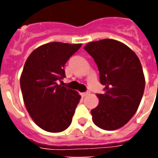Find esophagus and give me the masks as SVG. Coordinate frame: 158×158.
I'll use <instances>...</instances> for the list:
<instances>
[{"label":"esophagus","instance_id":"obj_1","mask_svg":"<svg viewBox=\"0 0 158 158\" xmlns=\"http://www.w3.org/2000/svg\"><path fill=\"white\" fill-rule=\"evenodd\" d=\"M89 93H90V92H89V91H86V92H85V93H82L81 95H82L83 96H88Z\"/></svg>","mask_w":158,"mask_h":158}]
</instances>
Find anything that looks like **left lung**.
<instances>
[{"label":"left lung","mask_w":158,"mask_h":158,"mask_svg":"<svg viewBox=\"0 0 158 158\" xmlns=\"http://www.w3.org/2000/svg\"><path fill=\"white\" fill-rule=\"evenodd\" d=\"M85 50L94 58L105 85V92L97 94L98 106L90 111L93 122L105 130L119 129L135 115L142 99V66L131 49L115 40L89 42Z\"/></svg>","instance_id":"1"}]
</instances>
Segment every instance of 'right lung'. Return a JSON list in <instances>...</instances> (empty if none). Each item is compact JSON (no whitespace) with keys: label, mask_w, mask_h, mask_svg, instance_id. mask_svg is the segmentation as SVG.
Instances as JSON below:
<instances>
[{"label":"right lung","mask_w":158,"mask_h":158,"mask_svg":"<svg viewBox=\"0 0 158 158\" xmlns=\"http://www.w3.org/2000/svg\"><path fill=\"white\" fill-rule=\"evenodd\" d=\"M81 45L47 43L35 49L24 64L20 78L23 102L34 122L45 131L62 132L72 123L81 96L57 82L66 77V62Z\"/></svg>","instance_id":"add662e5"}]
</instances>
